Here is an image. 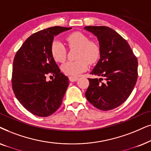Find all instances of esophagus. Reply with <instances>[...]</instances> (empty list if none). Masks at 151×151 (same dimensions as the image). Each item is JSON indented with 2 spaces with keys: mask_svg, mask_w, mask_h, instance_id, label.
<instances>
[{
  "mask_svg": "<svg viewBox=\"0 0 151 151\" xmlns=\"http://www.w3.org/2000/svg\"><path fill=\"white\" fill-rule=\"evenodd\" d=\"M78 79H79V78H78L77 77H74V76H70L69 77V80L72 82L77 81Z\"/></svg>",
  "mask_w": 151,
  "mask_h": 151,
  "instance_id": "esophagus-1",
  "label": "esophagus"
}]
</instances>
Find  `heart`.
I'll use <instances>...</instances> for the list:
<instances>
[{
  "mask_svg": "<svg viewBox=\"0 0 151 151\" xmlns=\"http://www.w3.org/2000/svg\"><path fill=\"white\" fill-rule=\"evenodd\" d=\"M70 47L79 49L77 61H68L61 66V70L67 75L77 76L85 72L88 68V63H96L99 59L101 49L94 41H90L86 35L79 32H73L66 37ZM51 54L53 59L58 63H63L66 59V48L63 43L55 40L51 45Z\"/></svg>",
  "mask_w": 151,
  "mask_h": 151,
  "instance_id": "b5f03b06",
  "label": "heart"
}]
</instances>
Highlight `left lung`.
<instances>
[{
	"mask_svg": "<svg viewBox=\"0 0 151 151\" xmlns=\"http://www.w3.org/2000/svg\"><path fill=\"white\" fill-rule=\"evenodd\" d=\"M96 37L101 49L100 59L88 79V101L98 109L110 110L119 106L131 94L137 79V59L128 42L111 28L86 26Z\"/></svg>",
	"mask_w": 151,
	"mask_h": 151,
	"instance_id": "8db88e82",
	"label": "left lung"
}]
</instances>
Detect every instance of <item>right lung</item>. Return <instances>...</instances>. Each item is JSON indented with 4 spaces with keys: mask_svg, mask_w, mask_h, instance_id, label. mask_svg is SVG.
<instances>
[{
    "mask_svg": "<svg viewBox=\"0 0 151 151\" xmlns=\"http://www.w3.org/2000/svg\"><path fill=\"white\" fill-rule=\"evenodd\" d=\"M70 29L55 26L36 32L26 39L15 55L13 91L21 105L36 116L51 115L62 104L69 79L61 72L50 48L54 37ZM47 74H52L55 79L47 81Z\"/></svg>",
    "mask_w": 151,
    "mask_h": 151,
    "instance_id": "add662e5",
    "label": "right lung"
}]
</instances>
